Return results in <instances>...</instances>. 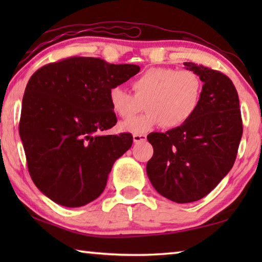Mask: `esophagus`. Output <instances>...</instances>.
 I'll use <instances>...</instances> for the list:
<instances>
[{
  "mask_svg": "<svg viewBox=\"0 0 262 262\" xmlns=\"http://www.w3.org/2000/svg\"><path fill=\"white\" fill-rule=\"evenodd\" d=\"M133 140H134V143H140V142H143V141L147 140V135L134 134V135H133Z\"/></svg>",
  "mask_w": 262,
  "mask_h": 262,
  "instance_id": "1",
  "label": "esophagus"
}]
</instances>
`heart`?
<instances>
[{"instance_id":"obj_1","label":"heart","mask_w":262,"mask_h":262,"mask_svg":"<svg viewBox=\"0 0 262 262\" xmlns=\"http://www.w3.org/2000/svg\"><path fill=\"white\" fill-rule=\"evenodd\" d=\"M134 96L121 86L108 92L112 112L120 118H129L145 104L147 113L122 121V132L143 134L164 126L174 129L184 126L200 107L203 97L202 78L193 70L156 67L137 76L132 83Z\"/></svg>"}]
</instances>
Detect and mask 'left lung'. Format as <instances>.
<instances>
[{"mask_svg": "<svg viewBox=\"0 0 262 262\" xmlns=\"http://www.w3.org/2000/svg\"><path fill=\"white\" fill-rule=\"evenodd\" d=\"M202 78L200 107L184 126L152 133L154 155L147 174L155 189L177 203L206 196L229 173L236 161L243 122L231 79L217 70L184 62Z\"/></svg>", "mask_w": 262, "mask_h": 262, "instance_id": "1", "label": "left lung"}]
</instances>
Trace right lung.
<instances>
[{"mask_svg": "<svg viewBox=\"0 0 262 262\" xmlns=\"http://www.w3.org/2000/svg\"><path fill=\"white\" fill-rule=\"evenodd\" d=\"M139 72L136 64L74 56L31 76L19 135L31 178L52 201L82 207L104 192L114 162L133 144L129 133L101 134L117 123L108 92Z\"/></svg>", "mask_w": 262, "mask_h": 262, "instance_id": "1", "label": "right lung"}]
</instances>
